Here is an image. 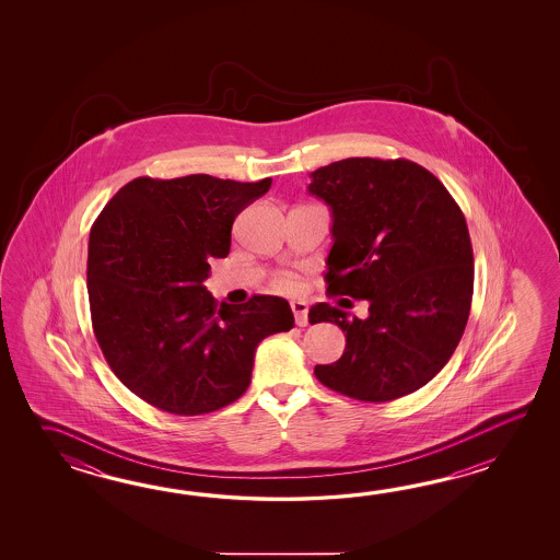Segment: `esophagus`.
Instances as JSON below:
<instances>
[{"instance_id": "obj_1", "label": "esophagus", "mask_w": 560, "mask_h": 560, "mask_svg": "<svg viewBox=\"0 0 560 560\" xmlns=\"http://www.w3.org/2000/svg\"><path fill=\"white\" fill-rule=\"evenodd\" d=\"M290 308L294 312V320L298 326H306L308 324V304L304 300H294L290 304Z\"/></svg>"}]
</instances>
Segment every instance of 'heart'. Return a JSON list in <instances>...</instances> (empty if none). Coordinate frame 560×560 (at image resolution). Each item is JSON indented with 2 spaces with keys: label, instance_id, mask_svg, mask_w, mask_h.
Returning <instances> with one entry per match:
<instances>
[{
  "label": "heart",
  "instance_id": "b5f03b06",
  "mask_svg": "<svg viewBox=\"0 0 560 560\" xmlns=\"http://www.w3.org/2000/svg\"><path fill=\"white\" fill-rule=\"evenodd\" d=\"M275 285L278 290H282V292H292L296 288V282H294L292 276L282 275L276 278Z\"/></svg>",
  "mask_w": 560,
  "mask_h": 560
}]
</instances>
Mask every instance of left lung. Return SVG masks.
Listing matches in <instances>:
<instances>
[{
    "label": "left lung",
    "instance_id": "left-lung-1",
    "mask_svg": "<svg viewBox=\"0 0 560 560\" xmlns=\"http://www.w3.org/2000/svg\"><path fill=\"white\" fill-rule=\"evenodd\" d=\"M310 178V194L332 210L326 290L369 300L366 320L326 302L310 308V324L332 322L346 334L345 354L314 374L364 402L415 393L451 360L470 314L465 214L441 179L402 158H346Z\"/></svg>",
    "mask_w": 560,
    "mask_h": 560
}]
</instances>
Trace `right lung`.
<instances>
[{"mask_svg":"<svg viewBox=\"0 0 560 560\" xmlns=\"http://www.w3.org/2000/svg\"><path fill=\"white\" fill-rule=\"evenodd\" d=\"M270 184L143 176L97 215L88 244L95 340L148 405L179 417L232 405L250 386L258 345L294 326L284 298L258 294L218 308L203 285L210 260L230 252L236 215Z\"/></svg>","mask_w":560,"mask_h":560,"instance_id":"obj_1","label":"right lung"}]
</instances>
